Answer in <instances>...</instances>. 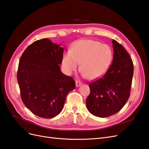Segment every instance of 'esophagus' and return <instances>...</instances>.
<instances>
[{
	"label": "esophagus",
	"instance_id": "obj_1",
	"mask_svg": "<svg viewBox=\"0 0 149 149\" xmlns=\"http://www.w3.org/2000/svg\"><path fill=\"white\" fill-rule=\"evenodd\" d=\"M81 84H82V83L79 81H76V87H79Z\"/></svg>",
	"mask_w": 149,
	"mask_h": 149
}]
</instances>
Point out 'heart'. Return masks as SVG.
<instances>
[{
	"label": "heart",
	"mask_w": 149,
	"mask_h": 149,
	"mask_svg": "<svg viewBox=\"0 0 149 149\" xmlns=\"http://www.w3.org/2000/svg\"><path fill=\"white\" fill-rule=\"evenodd\" d=\"M113 54L107 45L93 40H81L64 53L62 64L68 74L78 69L79 63L83 76L94 80L104 74L111 65Z\"/></svg>",
	"instance_id": "1"
}]
</instances>
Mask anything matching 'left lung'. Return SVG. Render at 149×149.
I'll list each match as a JSON object with an SVG mask.
<instances>
[{
    "label": "left lung",
    "mask_w": 149,
    "mask_h": 149,
    "mask_svg": "<svg viewBox=\"0 0 149 149\" xmlns=\"http://www.w3.org/2000/svg\"><path fill=\"white\" fill-rule=\"evenodd\" d=\"M112 63L106 74L89 84L90 94L86 104L93 115L106 118L118 112L130 96L134 74L131 58L125 48L112 40Z\"/></svg>",
    "instance_id": "obj_1"
}]
</instances>
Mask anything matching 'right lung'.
<instances>
[{
	"label": "right lung",
	"instance_id": "obj_1",
	"mask_svg": "<svg viewBox=\"0 0 149 149\" xmlns=\"http://www.w3.org/2000/svg\"><path fill=\"white\" fill-rule=\"evenodd\" d=\"M43 38L31 44L19 60L17 81L26 107L43 118H53L63 108L68 93L75 88L71 76L62 73L64 48Z\"/></svg>",
	"mask_w": 149,
	"mask_h": 149
}]
</instances>
